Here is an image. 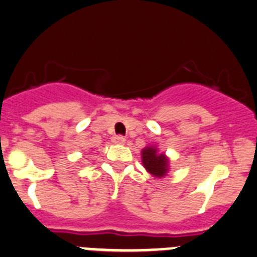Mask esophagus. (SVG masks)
Here are the masks:
<instances>
[{
    "instance_id": "34e87169",
    "label": "esophagus",
    "mask_w": 257,
    "mask_h": 257,
    "mask_svg": "<svg viewBox=\"0 0 257 257\" xmlns=\"http://www.w3.org/2000/svg\"><path fill=\"white\" fill-rule=\"evenodd\" d=\"M124 141H126V139L121 135H116L112 138V143L113 144H124Z\"/></svg>"
}]
</instances>
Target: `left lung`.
I'll use <instances>...</instances> for the list:
<instances>
[{
  "mask_svg": "<svg viewBox=\"0 0 257 257\" xmlns=\"http://www.w3.org/2000/svg\"><path fill=\"white\" fill-rule=\"evenodd\" d=\"M143 165L151 175L156 178H163L169 170V159L165 154H159L156 146H146L141 151Z\"/></svg>",
  "mask_w": 257,
  "mask_h": 257,
  "instance_id": "left-lung-1",
  "label": "left lung"
}]
</instances>
